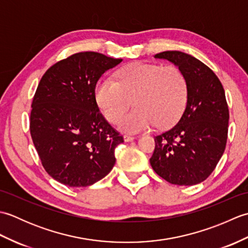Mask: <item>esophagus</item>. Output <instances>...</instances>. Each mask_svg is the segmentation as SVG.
<instances>
[{
  "label": "esophagus",
  "instance_id": "obj_1",
  "mask_svg": "<svg viewBox=\"0 0 248 248\" xmlns=\"http://www.w3.org/2000/svg\"><path fill=\"white\" fill-rule=\"evenodd\" d=\"M135 138L132 135H124V141H131V140H133Z\"/></svg>",
  "mask_w": 248,
  "mask_h": 248
}]
</instances>
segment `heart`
<instances>
[{
	"label": "heart",
	"mask_w": 248,
	"mask_h": 248,
	"mask_svg": "<svg viewBox=\"0 0 248 248\" xmlns=\"http://www.w3.org/2000/svg\"><path fill=\"white\" fill-rule=\"evenodd\" d=\"M98 107L109 123H116L134 99L135 108L118 121L119 128L138 133L168 127L180 117L187 99V82L176 65L134 62L118 72V82L101 78L94 89Z\"/></svg>",
	"instance_id": "heart-1"
}]
</instances>
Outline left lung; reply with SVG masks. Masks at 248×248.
Wrapping results in <instances>:
<instances>
[{
	"label": "left lung",
	"instance_id": "8db88e82",
	"mask_svg": "<svg viewBox=\"0 0 248 248\" xmlns=\"http://www.w3.org/2000/svg\"><path fill=\"white\" fill-rule=\"evenodd\" d=\"M155 57L182 70L187 99L177 124L155 136L150 164L167 182L194 186L211 175L225 151L229 121L225 91L217 75L192 55L165 51Z\"/></svg>",
	"mask_w": 248,
	"mask_h": 248
}]
</instances>
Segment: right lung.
I'll use <instances>...</instances> for the list:
<instances>
[{
    "label": "right lung",
    "instance_id": "obj_1",
    "mask_svg": "<svg viewBox=\"0 0 248 248\" xmlns=\"http://www.w3.org/2000/svg\"><path fill=\"white\" fill-rule=\"evenodd\" d=\"M123 62L97 52H80L46 71L31 102V136L46 171L65 186H88L115 165L124 139L94 98L105 71Z\"/></svg>",
    "mask_w": 248,
    "mask_h": 248
}]
</instances>
